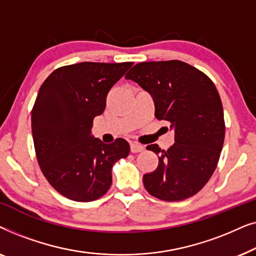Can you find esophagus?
I'll return each mask as SVG.
<instances>
[{"label":"esophagus","mask_w":256,"mask_h":256,"mask_svg":"<svg viewBox=\"0 0 256 256\" xmlns=\"http://www.w3.org/2000/svg\"><path fill=\"white\" fill-rule=\"evenodd\" d=\"M144 150V146L142 144H138V143H130V152H140Z\"/></svg>","instance_id":"1"}]
</instances>
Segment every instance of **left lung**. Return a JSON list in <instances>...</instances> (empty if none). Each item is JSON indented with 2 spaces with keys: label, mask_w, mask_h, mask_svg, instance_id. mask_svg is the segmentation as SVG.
Instances as JSON below:
<instances>
[{
  "label": "left lung",
  "mask_w": 256,
  "mask_h": 256,
  "mask_svg": "<svg viewBox=\"0 0 256 256\" xmlns=\"http://www.w3.org/2000/svg\"><path fill=\"white\" fill-rule=\"evenodd\" d=\"M152 96L157 120L174 130L168 150L146 149L158 155V166L143 176L146 190L166 202H180L202 190L214 172L225 140L222 104L205 73L180 60L138 62L126 74Z\"/></svg>",
  "instance_id": "8db88e82"
}]
</instances>
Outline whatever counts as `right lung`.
I'll return each mask as SVG.
<instances>
[{"mask_svg": "<svg viewBox=\"0 0 256 256\" xmlns=\"http://www.w3.org/2000/svg\"><path fill=\"white\" fill-rule=\"evenodd\" d=\"M132 65L90 62L62 66L45 79L31 112V129L40 170L51 186L74 202L102 197L112 185V168L129 154L116 138L104 144L90 134L104 113L110 90Z\"/></svg>", "mask_w": 256, "mask_h": 256, "instance_id": "1", "label": "right lung"}]
</instances>
